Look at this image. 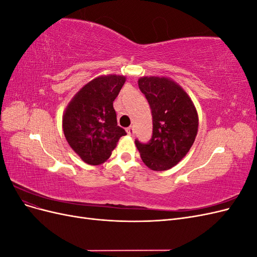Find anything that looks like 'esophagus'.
<instances>
[{
	"label": "esophagus",
	"mask_w": 257,
	"mask_h": 257,
	"mask_svg": "<svg viewBox=\"0 0 257 257\" xmlns=\"http://www.w3.org/2000/svg\"><path fill=\"white\" fill-rule=\"evenodd\" d=\"M126 132H127V134H128L130 136H134V134H135V130H134L133 126L127 127V128H126Z\"/></svg>",
	"instance_id": "34e87169"
}]
</instances>
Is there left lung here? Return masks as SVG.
Listing matches in <instances>:
<instances>
[{
    "label": "left lung",
    "mask_w": 257,
    "mask_h": 257,
    "mask_svg": "<svg viewBox=\"0 0 257 257\" xmlns=\"http://www.w3.org/2000/svg\"><path fill=\"white\" fill-rule=\"evenodd\" d=\"M138 85L150 105L153 131L148 143L136 139V147L150 169L167 170L185 157L195 141L197 111L180 85L165 77H142Z\"/></svg>",
    "instance_id": "left-lung-1"
}]
</instances>
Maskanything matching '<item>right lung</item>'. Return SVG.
Segmentation results:
<instances>
[{
  "label": "right lung",
  "mask_w": 257,
  "mask_h": 257,
  "mask_svg": "<svg viewBox=\"0 0 257 257\" xmlns=\"http://www.w3.org/2000/svg\"><path fill=\"white\" fill-rule=\"evenodd\" d=\"M125 77L108 75L93 79L77 93L63 115V132L68 145L90 165L109 159L126 132L116 123L113 100Z\"/></svg>",
  "instance_id": "1"
}]
</instances>
